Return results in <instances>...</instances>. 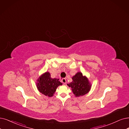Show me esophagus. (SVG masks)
<instances>
[{"label":"esophagus","instance_id":"obj_1","mask_svg":"<svg viewBox=\"0 0 129 129\" xmlns=\"http://www.w3.org/2000/svg\"><path fill=\"white\" fill-rule=\"evenodd\" d=\"M61 81H62V82H63V84H65L66 83V80L65 78H63L61 79Z\"/></svg>","mask_w":129,"mask_h":129}]
</instances>
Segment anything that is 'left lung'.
Listing matches in <instances>:
<instances>
[{"mask_svg":"<svg viewBox=\"0 0 129 129\" xmlns=\"http://www.w3.org/2000/svg\"><path fill=\"white\" fill-rule=\"evenodd\" d=\"M72 81L68 84L75 97L82 96L88 93L91 89L92 85L86 76H83L81 72H78L72 78Z\"/></svg>","mask_w":129,"mask_h":129,"instance_id":"8db88e82","label":"left lung"}]
</instances>
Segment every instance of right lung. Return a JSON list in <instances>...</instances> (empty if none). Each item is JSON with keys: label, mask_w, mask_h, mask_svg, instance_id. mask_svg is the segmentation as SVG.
I'll use <instances>...</instances> for the list:
<instances>
[{"label": "right lung", "mask_w": 129, "mask_h": 129, "mask_svg": "<svg viewBox=\"0 0 129 129\" xmlns=\"http://www.w3.org/2000/svg\"><path fill=\"white\" fill-rule=\"evenodd\" d=\"M59 80L57 78H51L50 73L46 72L38 78L36 86L40 92L51 97L54 96L57 87L62 85Z\"/></svg>", "instance_id": "right-lung-1"}]
</instances>
